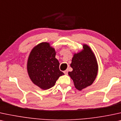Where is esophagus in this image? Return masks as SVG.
<instances>
[{
    "instance_id": "34e87169",
    "label": "esophagus",
    "mask_w": 121,
    "mask_h": 121,
    "mask_svg": "<svg viewBox=\"0 0 121 121\" xmlns=\"http://www.w3.org/2000/svg\"><path fill=\"white\" fill-rule=\"evenodd\" d=\"M64 74H65L68 75V70H65V71H64Z\"/></svg>"
}]
</instances>
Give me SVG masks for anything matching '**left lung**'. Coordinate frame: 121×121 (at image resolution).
Masks as SVG:
<instances>
[{
  "label": "left lung",
  "mask_w": 121,
  "mask_h": 121,
  "mask_svg": "<svg viewBox=\"0 0 121 121\" xmlns=\"http://www.w3.org/2000/svg\"><path fill=\"white\" fill-rule=\"evenodd\" d=\"M70 66L73 71L69 72L68 74L75 88L80 91L92 84L97 76V59L91 47L86 44L82 45V51L74 53Z\"/></svg>",
  "instance_id": "8db88e82"
}]
</instances>
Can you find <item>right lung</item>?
<instances>
[{"label": "right lung", "instance_id": "add662e5", "mask_svg": "<svg viewBox=\"0 0 121 121\" xmlns=\"http://www.w3.org/2000/svg\"><path fill=\"white\" fill-rule=\"evenodd\" d=\"M56 53L49 43L41 42L33 47L29 55L27 65L29 77L43 90L54 86L60 76L64 75L59 69Z\"/></svg>", "mask_w": 121, "mask_h": 121}]
</instances>
